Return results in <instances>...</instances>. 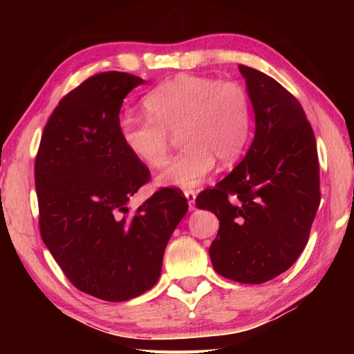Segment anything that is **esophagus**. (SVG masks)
<instances>
[{
  "instance_id": "esophagus-1",
  "label": "esophagus",
  "mask_w": 354,
  "mask_h": 354,
  "mask_svg": "<svg viewBox=\"0 0 354 354\" xmlns=\"http://www.w3.org/2000/svg\"><path fill=\"white\" fill-rule=\"evenodd\" d=\"M184 194H185L187 201H189V208L190 209L196 208V205H194V199H196V193H194V190H185Z\"/></svg>"
}]
</instances>
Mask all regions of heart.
Wrapping results in <instances>:
<instances>
[{
	"instance_id": "heart-1",
	"label": "heart",
	"mask_w": 354,
	"mask_h": 354,
	"mask_svg": "<svg viewBox=\"0 0 354 354\" xmlns=\"http://www.w3.org/2000/svg\"><path fill=\"white\" fill-rule=\"evenodd\" d=\"M149 117H126L120 135L126 149L147 167H161L173 135L185 146L165 164L160 183L192 190L213 170L216 160L237 161L250 145L252 103L234 80L178 74L155 86L142 100Z\"/></svg>"
}]
</instances>
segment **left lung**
<instances>
[{
	"label": "left lung",
	"mask_w": 354,
	"mask_h": 354,
	"mask_svg": "<svg viewBox=\"0 0 354 354\" xmlns=\"http://www.w3.org/2000/svg\"><path fill=\"white\" fill-rule=\"evenodd\" d=\"M239 70L255 114L254 140L228 176L198 194L196 207L219 219L209 246L216 272L260 284L288 270L307 245L321 199L319 164L295 97L265 73Z\"/></svg>",
	"instance_id": "8db88e82"
}]
</instances>
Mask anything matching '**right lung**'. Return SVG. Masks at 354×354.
I'll return each mask as SVG.
<instances>
[{"mask_svg": "<svg viewBox=\"0 0 354 354\" xmlns=\"http://www.w3.org/2000/svg\"><path fill=\"white\" fill-rule=\"evenodd\" d=\"M145 80L106 71L88 77L53 111L35 161L39 230L74 288L126 301L156 284L171 232L189 209L162 187L131 212L150 170L126 149L120 108Z\"/></svg>", "mask_w": 354, "mask_h": 354, "instance_id": "right-lung-1", "label": "right lung"}]
</instances>
